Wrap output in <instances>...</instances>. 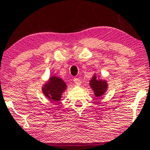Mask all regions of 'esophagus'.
Here are the masks:
<instances>
[{"label":"esophagus","mask_w":150,"mask_h":150,"mask_svg":"<svg viewBox=\"0 0 150 150\" xmlns=\"http://www.w3.org/2000/svg\"><path fill=\"white\" fill-rule=\"evenodd\" d=\"M74 82L76 85H77V86H80L81 83V80L78 78L74 79Z\"/></svg>","instance_id":"34e87169"}]
</instances>
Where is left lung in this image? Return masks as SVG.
Listing matches in <instances>:
<instances>
[{
	"mask_svg": "<svg viewBox=\"0 0 150 150\" xmlns=\"http://www.w3.org/2000/svg\"><path fill=\"white\" fill-rule=\"evenodd\" d=\"M90 86L94 94L96 97L101 96L105 92L108 88V83L106 81L99 79L96 78V76L94 75L92 79L90 81Z\"/></svg>",
	"mask_w": 150,
	"mask_h": 150,
	"instance_id": "left-lung-1",
	"label": "left lung"
}]
</instances>
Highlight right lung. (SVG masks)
I'll return each mask as SVG.
<instances>
[{"mask_svg":"<svg viewBox=\"0 0 150 150\" xmlns=\"http://www.w3.org/2000/svg\"><path fill=\"white\" fill-rule=\"evenodd\" d=\"M67 84L59 77L52 76L47 83L44 84L42 92L45 96L52 101L58 102L62 98V93L66 90Z\"/></svg>","mask_w":150,"mask_h":150,"instance_id":"add662e5","label":"right lung"}]
</instances>
